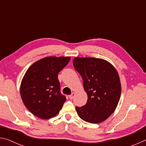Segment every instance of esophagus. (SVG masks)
<instances>
[{
    "label": "esophagus",
    "instance_id": "esophagus-1",
    "mask_svg": "<svg viewBox=\"0 0 146 146\" xmlns=\"http://www.w3.org/2000/svg\"><path fill=\"white\" fill-rule=\"evenodd\" d=\"M75 93L73 92L72 93H71V95H69V98H70V99H73V98H74V97H75Z\"/></svg>",
    "mask_w": 146,
    "mask_h": 146
}]
</instances>
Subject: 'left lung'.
Instances as JSON below:
<instances>
[{"mask_svg": "<svg viewBox=\"0 0 146 146\" xmlns=\"http://www.w3.org/2000/svg\"><path fill=\"white\" fill-rule=\"evenodd\" d=\"M73 66L83 80L88 101L76 107L83 120L98 123L106 120L115 111L121 95V84L117 70L102 58L75 57Z\"/></svg>", "mask_w": 146, "mask_h": 146, "instance_id": "obj_1", "label": "left lung"}]
</instances>
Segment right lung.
I'll list each match as a JSON object with an SVG mask.
<instances>
[{"instance_id":"1","label":"right lung","mask_w":146,"mask_h":146,"mask_svg":"<svg viewBox=\"0 0 146 146\" xmlns=\"http://www.w3.org/2000/svg\"><path fill=\"white\" fill-rule=\"evenodd\" d=\"M70 56H47L34 62L21 81L20 92L26 108L42 119L55 117L66 102L60 93L58 73L67 65Z\"/></svg>"}]
</instances>
